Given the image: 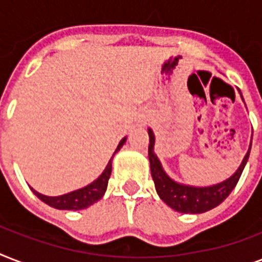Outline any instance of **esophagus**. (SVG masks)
Instances as JSON below:
<instances>
[{"label":"esophagus","instance_id":"1","mask_svg":"<svg viewBox=\"0 0 262 262\" xmlns=\"http://www.w3.org/2000/svg\"><path fill=\"white\" fill-rule=\"evenodd\" d=\"M144 125H145V119H141L140 121V126H144Z\"/></svg>","mask_w":262,"mask_h":262}]
</instances>
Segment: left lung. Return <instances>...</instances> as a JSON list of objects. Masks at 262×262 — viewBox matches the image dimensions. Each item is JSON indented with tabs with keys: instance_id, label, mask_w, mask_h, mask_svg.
Masks as SVG:
<instances>
[{
	"instance_id": "1",
	"label": "left lung",
	"mask_w": 262,
	"mask_h": 262,
	"mask_svg": "<svg viewBox=\"0 0 262 262\" xmlns=\"http://www.w3.org/2000/svg\"><path fill=\"white\" fill-rule=\"evenodd\" d=\"M148 135H149L148 156H149L151 174L154 182H155L156 191L168 207L177 212H182V213H203V212L209 211L223 203L239 181L245 166L248 163L250 149H252V143H250L248 154L245 155L239 168L230 178L223 182L212 185V186L195 187L175 182L174 179H171L166 174L160 160L154 152L155 135H154L152 129H148Z\"/></svg>"
}]
</instances>
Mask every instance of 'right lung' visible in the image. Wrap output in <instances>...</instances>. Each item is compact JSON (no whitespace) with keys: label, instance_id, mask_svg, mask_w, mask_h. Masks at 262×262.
I'll return each instance as SVG.
<instances>
[{"label":"right lung","instance_id":"add662e5","mask_svg":"<svg viewBox=\"0 0 262 262\" xmlns=\"http://www.w3.org/2000/svg\"><path fill=\"white\" fill-rule=\"evenodd\" d=\"M126 141V137H123L121 141H119L118 147L115 149L114 155L117 152L122 148V145ZM113 155V158H114ZM113 158L108 160L104 171L100 174L98 179H95L94 182L87 185L83 189H79V190L71 191L68 194L57 195V197H50V195L40 194L39 191L34 190L31 187V190L34 191V194L38 197L39 200H42L43 203H46L47 205L55 208V209H65V211H80V209H84V208H88L90 205L95 204L96 201L102 199L104 191L107 189V183H108V178L111 175V163H113Z\"/></svg>","mask_w":262,"mask_h":262}]
</instances>
